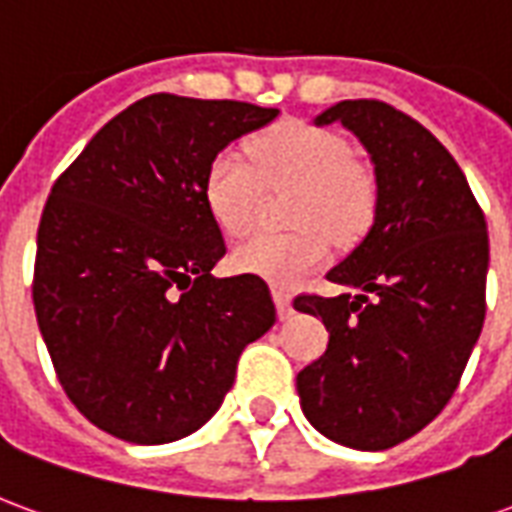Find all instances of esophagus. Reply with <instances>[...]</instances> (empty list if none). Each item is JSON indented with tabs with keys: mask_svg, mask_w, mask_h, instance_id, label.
Segmentation results:
<instances>
[{
	"mask_svg": "<svg viewBox=\"0 0 512 512\" xmlns=\"http://www.w3.org/2000/svg\"><path fill=\"white\" fill-rule=\"evenodd\" d=\"M274 301H277V312L282 321H288L290 315H293V307H290V293L282 288H274Z\"/></svg>",
	"mask_w": 512,
	"mask_h": 512,
	"instance_id": "obj_1",
	"label": "esophagus"
}]
</instances>
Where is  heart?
I'll list each match as a JSON object with an SVG mask.
<instances>
[{
  "instance_id": "1",
  "label": "heart",
  "mask_w": 512,
  "mask_h": 512,
  "mask_svg": "<svg viewBox=\"0 0 512 512\" xmlns=\"http://www.w3.org/2000/svg\"><path fill=\"white\" fill-rule=\"evenodd\" d=\"M252 161L224 147L205 169V202L227 235H244L255 224L263 183H299L290 233H257L235 249V263L260 277L293 285L329 257V234L356 241L376 216V183L354 161V150L329 128L290 123L252 142ZM326 226L325 231L322 227Z\"/></svg>"
}]
</instances>
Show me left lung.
Instances as JSON below:
<instances>
[{"label":"left lung","mask_w":512,"mask_h":512,"mask_svg":"<svg viewBox=\"0 0 512 512\" xmlns=\"http://www.w3.org/2000/svg\"><path fill=\"white\" fill-rule=\"evenodd\" d=\"M312 123L362 142L376 216L326 274L356 293L293 301L329 332L296 376L301 411L343 447L389 450L447 406L483 332L488 227L447 147L395 106L340 101Z\"/></svg>","instance_id":"obj_1"}]
</instances>
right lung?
Listing matches in <instances>:
<instances>
[{
	"instance_id": "obj_1",
	"label": "right lung",
	"mask_w": 512,
	"mask_h": 512,
	"mask_svg": "<svg viewBox=\"0 0 512 512\" xmlns=\"http://www.w3.org/2000/svg\"><path fill=\"white\" fill-rule=\"evenodd\" d=\"M277 115L147 95L54 183L32 301L62 389L95 428L131 444L200 430L277 321L263 279L211 274L227 246L205 202L211 158Z\"/></svg>"
}]
</instances>
